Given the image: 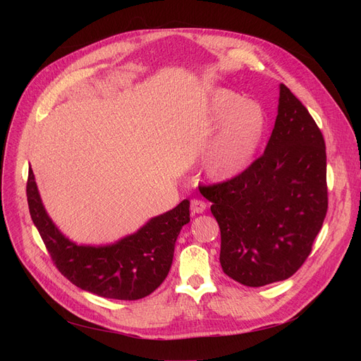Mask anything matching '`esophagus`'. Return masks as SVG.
I'll return each instance as SVG.
<instances>
[{
  "mask_svg": "<svg viewBox=\"0 0 361 361\" xmlns=\"http://www.w3.org/2000/svg\"><path fill=\"white\" fill-rule=\"evenodd\" d=\"M190 211L192 214H203L206 211V203L202 199H193L190 202Z\"/></svg>",
  "mask_w": 361,
  "mask_h": 361,
  "instance_id": "1",
  "label": "esophagus"
}]
</instances>
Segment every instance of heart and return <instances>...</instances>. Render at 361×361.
I'll return each mask as SVG.
<instances>
[{"mask_svg":"<svg viewBox=\"0 0 361 361\" xmlns=\"http://www.w3.org/2000/svg\"><path fill=\"white\" fill-rule=\"evenodd\" d=\"M222 124L219 136L206 159V173L214 180L237 177L250 165L267 127L259 104L243 101L230 89L214 92L204 120L207 128Z\"/></svg>","mask_w":361,"mask_h":361,"instance_id":"obj_1","label":"heart"}]
</instances>
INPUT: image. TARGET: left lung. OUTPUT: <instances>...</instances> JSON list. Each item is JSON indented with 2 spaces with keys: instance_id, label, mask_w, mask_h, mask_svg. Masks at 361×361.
Returning <instances> with one entry per match:
<instances>
[{
  "instance_id": "left-lung-1",
  "label": "left lung",
  "mask_w": 361,
  "mask_h": 361,
  "mask_svg": "<svg viewBox=\"0 0 361 361\" xmlns=\"http://www.w3.org/2000/svg\"><path fill=\"white\" fill-rule=\"evenodd\" d=\"M199 190L212 202L219 225L224 274L245 287H263L302 267L328 212L326 147L286 85L263 155L237 177Z\"/></svg>"
}]
</instances>
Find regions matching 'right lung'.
<instances>
[{
	"instance_id": "1",
	"label": "right lung",
	"mask_w": 361,
	"mask_h": 361,
	"mask_svg": "<svg viewBox=\"0 0 361 361\" xmlns=\"http://www.w3.org/2000/svg\"><path fill=\"white\" fill-rule=\"evenodd\" d=\"M26 195L32 221L56 269L75 287L104 298L131 301L154 293L169 272L183 225L190 222V202L185 199L116 244L78 245L59 231L45 212L32 168Z\"/></svg>"
}]
</instances>
